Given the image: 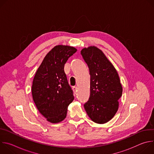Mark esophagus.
I'll list each match as a JSON object with an SVG mask.
<instances>
[{"label":"esophagus","instance_id":"obj_1","mask_svg":"<svg viewBox=\"0 0 154 154\" xmlns=\"http://www.w3.org/2000/svg\"><path fill=\"white\" fill-rule=\"evenodd\" d=\"M72 90H73L74 92L75 93V92L77 91V86H72Z\"/></svg>","mask_w":154,"mask_h":154}]
</instances>
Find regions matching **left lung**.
Wrapping results in <instances>:
<instances>
[{"label":"left lung","instance_id":"8db88e82","mask_svg":"<svg viewBox=\"0 0 154 154\" xmlns=\"http://www.w3.org/2000/svg\"><path fill=\"white\" fill-rule=\"evenodd\" d=\"M81 54L89 68L90 96L84 104L94 122L104 124L116 113L122 87L117 71L101 50L95 46L83 48Z\"/></svg>","mask_w":154,"mask_h":154}]
</instances>
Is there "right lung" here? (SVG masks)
<instances>
[{
  "instance_id": "right-lung-1",
  "label": "right lung",
  "mask_w": 154,
  "mask_h": 154,
  "mask_svg": "<svg viewBox=\"0 0 154 154\" xmlns=\"http://www.w3.org/2000/svg\"><path fill=\"white\" fill-rule=\"evenodd\" d=\"M77 52L74 47L58 45L45 57L33 80L32 93L40 113L51 123L66 117L73 91L64 71V64Z\"/></svg>"
}]
</instances>
